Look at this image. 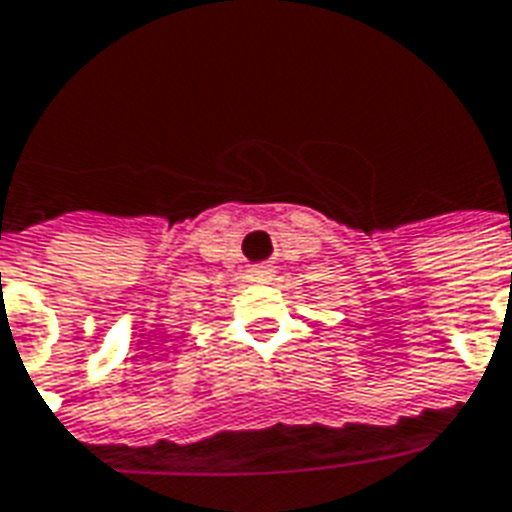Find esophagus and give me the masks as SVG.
<instances>
[{"mask_svg": "<svg viewBox=\"0 0 512 512\" xmlns=\"http://www.w3.org/2000/svg\"><path fill=\"white\" fill-rule=\"evenodd\" d=\"M248 278L256 280V283H270L275 278V270H272L270 264H256V267L248 270Z\"/></svg>", "mask_w": 512, "mask_h": 512, "instance_id": "34e87169", "label": "esophagus"}]
</instances>
